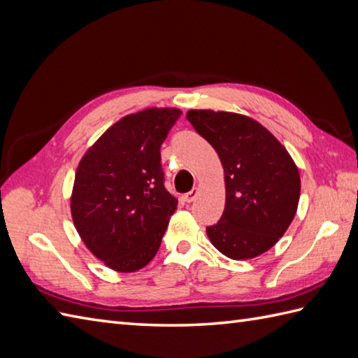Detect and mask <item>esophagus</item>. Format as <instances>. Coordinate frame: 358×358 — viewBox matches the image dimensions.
<instances>
[{
	"label": "esophagus",
	"mask_w": 358,
	"mask_h": 358,
	"mask_svg": "<svg viewBox=\"0 0 358 358\" xmlns=\"http://www.w3.org/2000/svg\"><path fill=\"white\" fill-rule=\"evenodd\" d=\"M196 195H198V189H192V190H190V192H187V194L185 195V201H186V203H192V201H195Z\"/></svg>",
	"instance_id": "34e87169"
}]
</instances>
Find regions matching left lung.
<instances>
[{"mask_svg":"<svg viewBox=\"0 0 358 358\" xmlns=\"http://www.w3.org/2000/svg\"><path fill=\"white\" fill-rule=\"evenodd\" d=\"M187 120L213 146L224 168L226 207L220 221L206 229L210 243L230 259L270 250L297 210L301 177L293 159L247 115L190 110Z\"/></svg>","mask_w":358,"mask_h":358,"instance_id":"obj_1","label":"left lung"}]
</instances>
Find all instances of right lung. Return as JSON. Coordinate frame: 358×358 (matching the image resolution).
<instances>
[{"mask_svg": "<svg viewBox=\"0 0 358 358\" xmlns=\"http://www.w3.org/2000/svg\"><path fill=\"white\" fill-rule=\"evenodd\" d=\"M180 115L177 108L124 115L78 166L74 227L88 250L115 271H137L152 261L177 209L164 187L160 148Z\"/></svg>", "mask_w": 358, "mask_h": 358, "instance_id": "obj_1", "label": "right lung"}]
</instances>
